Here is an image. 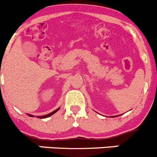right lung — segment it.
Returning a JSON list of instances; mask_svg holds the SVG:
<instances>
[{
    "label": "right lung",
    "instance_id": "right-lung-1",
    "mask_svg": "<svg viewBox=\"0 0 157 157\" xmlns=\"http://www.w3.org/2000/svg\"><path fill=\"white\" fill-rule=\"evenodd\" d=\"M58 110H59V108H57V109H56V110H55V111H54V112H51V113L48 114V115H43V116H38V118H48V117L51 116V115H53L54 113H56V112L57 111H58ZM28 115H29V116H31V117H33V116H32V115H29V114H28Z\"/></svg>",
    "mask_w": 157,
    "mask_h": 157
}]
</instances>
